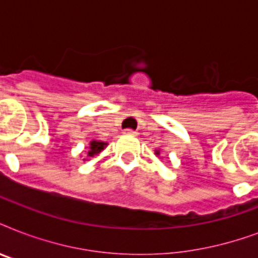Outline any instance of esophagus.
<instances>
[{
	"label": "esophagus",
	"mask_w": 258,
	"mask_h": 258,
	"mask_svg": "<svg viewBox=\"0 0 258 258\" xmlns=\"http://www.w3.org/2000/svg\"><path fill=\"white\" fill-rule=\"evenodd\" d=\"M123 134H124V135H137V133H135V131H134V130H130V128H127V130H124V131H123Z\"/></svg>",
	"instance_id": "obj_1"
}]
</instances>
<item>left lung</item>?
I'll list each match as a JSON object with an SVG mask.
<instances>
[{
  "instance_id": "8db88e82",
  "label": "left lung",
  "mask_w": 258,
  "mask_h": 258,
  "mask_svg": "<svg viewBox=\"0 0 258 258\" xmlns=\"http://www.w3.org/2000/svg\"><path fill=\"white\" fill-rule=\"evenodd\" d=\"M155 155H157V157H159V155H161V150H155Z\"/></svg>"
}]
</instances>
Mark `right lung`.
<instances>
[{"instance_id":"obj_1","label":"right lung","mask_w":258,"mask_h":258,"mask_svg":"<svg viewBox=\"0 0 258 258\" xmlns=\"http://www.w3.org/2000/svg\"><path fill=\"white\" fill-rule=\"evenodd\" d=\"M108 143H105V142H101V141H91L89 142V149H88V153H87V158H83V161H87L88 158H93L96 157L97 154H100L103 150L107 147Z\"/></svg>"}]
</instances>
